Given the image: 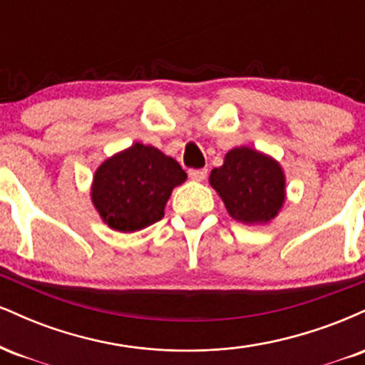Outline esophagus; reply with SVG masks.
Here are the masks:
<instances>
[{
	"label": "esophagus",
	"mask_w": 365,
	"mask_h": 365,
	"mask_svg": "<svg viewBox=\"0 0 365 365\" xmlns=\"http://www.w3.org/2000/svg\"><path fill=\"white\" fill-rule=\"evenodd\" d=\"M188 177L195 182H202L204 178L207 177V170L206 168H200V170H188Z\"/></svg>",
	"instance_id": "1"
}]
</instances>
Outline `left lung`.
Returning a JSON list of instances; mask_svg holds the SVG:
<instances>
[{
    "label": "left lung",
    "instance_id": "left-lung-1",
    "mask_svg": "<svg viewBox=\"0 0 365 365\" xmlns=\"http://www.w3.org/2000/svg\"><path fill=\"white\" fill-rule=\"evenodd\" d=\"M209 183L223 199L233 220L267 223L284 202V173L278 161L250 148H235L223 166L211 171Z\"/></svg>",
    "mask_w": 365,
    "mask_h": 365
}]
</instances>
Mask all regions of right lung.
I'll use <instances>...</instances> for the list:
<instances>
[{
  "mask_svg": "<svg viewBox=\"0 0 365 365\" xmlns=\"http://www.w3.org/2000/svg\"><path fill=\"white\" fill-rule=\"evenodd\" d=\"M185 180L187 173L173 158L135 142L96 170L92 204L110 228L137 232L165 216L171 190Z\"/></svg>",
  "mask_w": 365,
  "mask_h": 365,
  "instance_id": "1",
  "label": "right lung"
}]
</instances>
